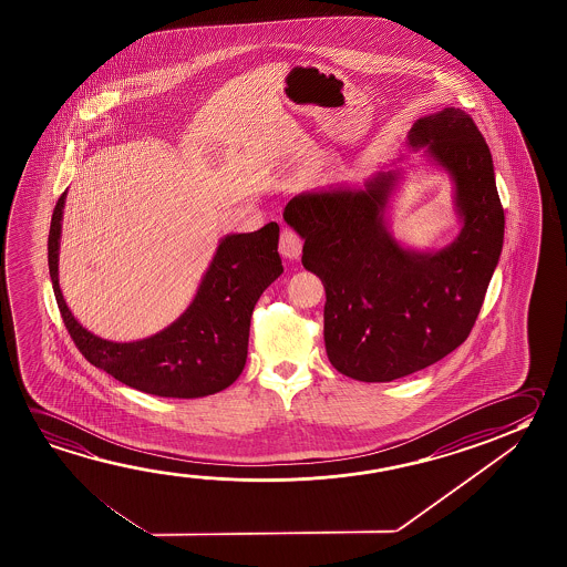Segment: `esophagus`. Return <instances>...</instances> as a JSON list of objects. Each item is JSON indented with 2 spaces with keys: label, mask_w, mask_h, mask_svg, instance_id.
<instances>
[{
  "label": "esophagus",
  "mask_w": 567,
  "mask_h": 567,
  "mask_svg": "<svg viewBox=\"0 0 567 567\" xmlns=\"http://www.w3.org/2000/svg\"><path fill=\"white\" fill-rule=\"evenodd\" d=\"M279 251L285 259L298 260L302 255V239L292 229H282L280 233Z\"/></svg>",
  "instance_id": "obj_1"
}]
</instances>
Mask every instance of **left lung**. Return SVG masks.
Segmentation results:
<instances>
[{
	"mask_svg": "<svg viewBox=\"0 0 567 567\" xmlns=\"http://www.w3.org/2000/svg\"><path fill=\"white\" fill-rule=\"evenodd\" d=\"M408 146L453 182L461 231L443 249L419 251L393 237L388 214L401 167L375 172L362 187L305 192L282 214L305 239V269L324 285L328 360L352 380H400L458 348L501 259L504 209L473 118L455 106L421 116Z\"/></svg>",
	"mask_w": 567,
	"mask_h": 567,
	"instance_id": "left-lung-1",
	"label": "left lung"
}]
</instances>
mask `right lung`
Returning a JSON list of instances; mask_svg holds the SVG:
<instances>
[{
    "mask_svg": "<svg viewBox=\"0 0 567 567\" xmlns=\"http://www.w3.org/2000/svg\"><path fill=\"white\" fill-rule=\"evenodd\" d=\"M65 199L66 192L56 202L49 229V275L63 322L84 358L128 388L158 398L192 400L229 388L247 362L255 305L282 275L279 225L225 235L184 315L158 334L112 342L83 328L59 287Z\"/></svg>",
    "mask_w": 567,
    "mask_h": 567,
    "instance_id": "obj_1",
    "label": "right lung"
}]
</instances>
